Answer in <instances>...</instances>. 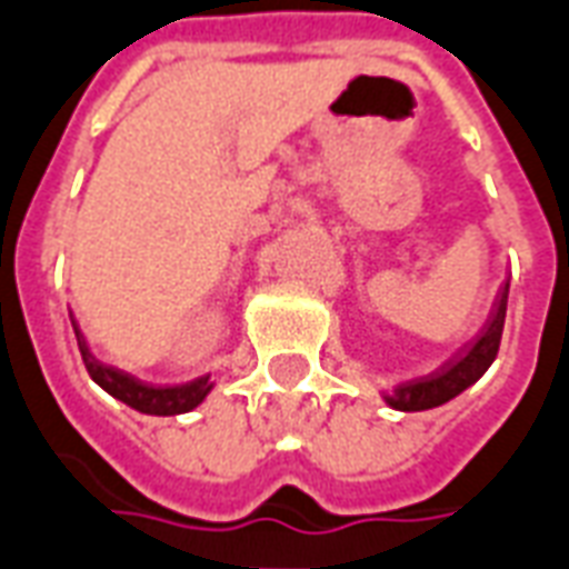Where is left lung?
<instances>
[{"label": "left lung", "instance_id": "obj_1", "mask_svg": "<svg viewBox=\"0 0 569 569\" xmlns=\"http://www.w3.org/2000/svg\"><path fill=\"white\" fill-rule=\"evenodd\" d=\"M506 306H509V284L499 291L493 312L487 318V325L481 333L471 342H466L457 356L447 358L445 365L426 377L417 380L398 382L392 395H382L386 405L395 410H429V407L447 405L450 398H457L459 392H466L471 382H478L485 377V370L493 365V358L499 352V340H502V325H506Z\"/></svg>", "mask_w": 569, "mask_h": 569}]
</instances>
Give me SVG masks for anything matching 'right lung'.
Masks as SVG:
<instances>
[{"label": "right lung", "mask_w": 569, "mask_h": 569, "mask_svg": "<svg viewBox=\"0 0 569 569\" xmlns=\"http://www.w3.org/2000/svg\"><path fill=\"white\" fill-rule=\"evenodd\" d=\"M76 328V325H72ZM76 340H79V352H82V361L91 380L98 382L103 392H110L112 398H119L122 405L134 407L140 413H149V417H177V413H189L192 407H199L208 392L213 389L211 377H199L192 382H180V386H152V382H143L124 373L119 368H110L98 358L91 356L88 342H84L82 330L76 328Z\"/></svg>", "instance_id": "right-lung-1"}]
</instances>
